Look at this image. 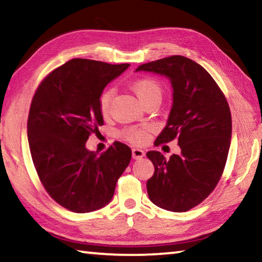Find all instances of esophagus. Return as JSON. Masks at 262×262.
I'll use <instances>...</instances> for the list:
<instances>
[{"label":"esophagus","mask_w":262,"mask_h":262,"mask_svg":"<svg viewBox=\"0 0 262 262\" xmlns=\"http://www.w3.org/2000/svg\"><path fill=\"white\" fill-rule=\"evenodd\" d=\"M132 154H133V158L134 159H141V158H143L144 157V151L142 149H133V151H132Z\"/></svg>","instance_id":"esophagus-1"}]
</instances>
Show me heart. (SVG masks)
I'll list each match as a JSON object with an SVG mask.
<instances>
[{"instance_id": "heart-1", "label": "heart", "mask_w": 262, "mask_h": 262, "mask_svg": "<svg viewBox=\"0 0 262 262\" xmlns=\"http://www.w3.org/2000/svg\"><path fill=\"white\" fill-rule=\"evenodd\" d=\"M132 90L134 91L137 98L143 105H147L150 101L161 100L163 90L161 84L152 78H142L133 83ZM114 97L113 89H107L99 97V110L104 117H107L111 111V105ZM123 135L126 136L127 140L134 143H143L147 140V128H129L125 130Z\"/></svg>"}]
</instances>
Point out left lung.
I'll return each instance as SVG.
<instances>
[{"instance_id": "left-lung-1", "label": "left lung", "mask_w": 262, "mask_h": 262, "mask_svg": "<svg viewBox=\"0 0 262 262\" xmlns=\"http://www.w3.org/2000/svg\"><path fill=\"white\" fill-rule=\"evenodd\" d=\"M135 72L171 82V111L155 144L176 139L180 147V154L170 159L159 151L147 152L155 166L147 181L149 199L162 209L187 211L214 190L223 173L232 133L228 101L210 74L185 56L149 62Z\"/></svg>"}]
</instances>
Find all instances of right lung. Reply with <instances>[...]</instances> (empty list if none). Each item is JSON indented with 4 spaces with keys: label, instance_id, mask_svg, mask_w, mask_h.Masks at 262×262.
<instances>
[{
    "label": "right lung",
    "instance_id": "add662e5",
    "mask_svg": "<svg viewBox=\"0 0 262 262\" xmlns=\"http://www.w3.org/2000/svg\"><path fill=\"white\" fill-rule=\"evenodd\" d=\"M129 66L73 59L43 79L31 103L28 139L34 167L48 194L74 212L107 205L130 162V148L120 142L103 154L85 147L104 125L100 95Z\"/></svg>",
    "mask_w": 262,
    "mask_h": 262
}]
</instances>
